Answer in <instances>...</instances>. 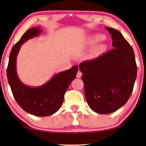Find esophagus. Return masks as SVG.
<instances>
[{
  "label": "esophagus",
  "instance_id": "1",
  "mask_svg": "<svg viewBox=\"0 0 146 146\" xmlns=\"http://www.w3.org/2000/svg\"><path fill=\"white\" fill-rule=\"evenodd\" d=\"M81 76H82V72L80 71V70H78V72H77V74H76V77L77 78H80Z\"/></svg>",
  "mask_w": 146,
  "mask_h": 146
}]
</instances>
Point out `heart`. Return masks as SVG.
Segmentation results:
<instances>
[{"label": "heart", "mask_w": 146, "mask_h": 146, "mask_svg": "<svg viewBox=\"0 0 146 146\" xmlns=\"http://www.w3.org/2000/svg\"><path fill=\"white\" fill-rule=\"evenodd\" d=\"M105 38H106L105 36L103 35H100V34H98V35H95L93 36L92 38H91V42L93 43V44H95V43L100 42V41L102 40H104ZM106 48V46L105 44H101V45L99 46L98 49L100 50V51H104Z\"/></svg>", "instance_id": "obj_1"}]
</instances>
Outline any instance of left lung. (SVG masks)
I'll use <instances>...</instances> for the list:
<instances>
[{"label": "left lung", "mask_w": 146, "mask_h": 146, "mask_svg": "<svg viewBox=\"0 0 146 146\" xmlns=\"http://www.w3.org/2000/svg\"><path fill=\"white\" fill-rule=\"evenodd\" d=\"M106 29L111 34L114 48L79 65L87 103L93 111L102 114L114 112L127 103L137 72L129 43L118 30Z\"/></svg>", "instance_id": "obj_1"}]
</instances>
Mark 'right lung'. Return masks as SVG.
<instances>
[{"label": "right lung", "instance_id": "1", "mask_svg": "<svg viewBox=\"0 0 146 146\" xmlns=\"http://www.w3.org/2000/svg\"><path fill=\"white\" fill-rule=\"evenodd\" d=\"M41 28L34 27L23 34L11 51L7 75L8 82L16 102L23 110L36 116H47L53 114L62 106L64 94L71 82L76 78L78 66L55 74L45 84L32 87L26 85L19 80L16 72V60L21 46L38 36Z\"/></svg>", "mask_w": 146, "mask_h": 146}]
</instances>
